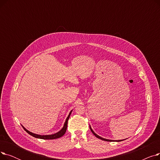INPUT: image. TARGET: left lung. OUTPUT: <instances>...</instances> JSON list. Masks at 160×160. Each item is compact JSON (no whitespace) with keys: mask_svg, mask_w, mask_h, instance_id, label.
I'll list each match as a JSON object with an SVG mask.
<instances>
[{"mask_svg":"<svg viewBox=\"0 0 160 160\" xmlns=\"http://www.w3.org/2000/svg\"><path fill=\"white\" fill-rule=\"evenodd\" d=\"M89 128H90V130H91V131L92 132V133H93L94 135L97 138H98V139H102V140H103V141H123V140H110V139H104V138H101L100 136H98L97 134H96L95 132H94V131L92 130V128H91V127H90L89 126Z\"/></svg>","mask_w":160,"mask_h":160,"instance_id":"8db88e82","label":"left lung"}]
</instances>
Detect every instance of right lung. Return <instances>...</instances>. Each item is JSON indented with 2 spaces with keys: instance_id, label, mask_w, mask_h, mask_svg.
Wrapping results in <instances>:
<instances>
[{
  "instance_id": "add662e5",
  "label": "right lung",
  "mask_w": 160,
  "mask_h": 160,
  "mask_svg": "<svg viewBox=\"0 0 160 160\" xmlns=\"http://www.w3.org/2000/svg\"><path fill=\"white\" fill-rule=\"evenodd\" d=\"M72 110L71 111V112L69 113L68 117H67V119L65 120V122L64 123V125H63V127L62 128L61 130L59 131L58 132L56 133H54V134H51V135H38V134H36V133H33L28 130H27L26 128H25L23 126H22V128H24V130L26 131L28 133H29L30 136L34 137L36 138H39V139H57V138H60L61 137H62L65 133L66 132V130H67V122H68V120L69 119L70 117V115L71 114V112H72Z\"/></svg>"
}]
</instances>
